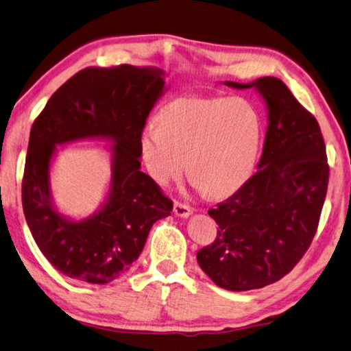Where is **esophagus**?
<instances>
[{
	"label": "esophagus",
	"instance_id": "34e87169",
	"mask_svg": "<svg viewBox=\"0 0 351 351\" xmlns=\"http://www.w3.org/2000/svg\"><path fill=\"white\" fill-rule=\"evenodd\" d=\"M174 214L177 217H180V219H188L189 216H191L193 214V210L189 206H186V205H183V204H180V202H176L174 204Z\"/></svg>",
	"mask_w": 351,
	"mask_h": 351
}]
</instances>
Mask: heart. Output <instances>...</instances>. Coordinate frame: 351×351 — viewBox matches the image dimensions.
<instances>
[{"label": "heart", "instance_id": "obj_1", "mask_svg": "<svg viewBox=\"0 0 351 351\" xmlns=\"http://www.w3.org/2000/svg\"><path fill=\"white\" fill-rule=\"evenodd\" d=\"M147 123L140 152L158 185H169L186 168L211 197L241 188L253 172L262 137L257 110L243 98L180 97Z\"/></svg>", "mask_w": 351, "mask_h": 351}]
</instances>
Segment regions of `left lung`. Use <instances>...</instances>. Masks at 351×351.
<instances>
[{"instance_id":"left-lung-1","label":"left lung","mask_w":351,"mask_h":351,"mask_svg":"<svg viewBox=\"0 0 351 351\" xmlns=\"http://www.w3.org/2000/svg\"><path fill=\"white\" fill-rule=\"evenodd\" d=\"M267 109L257 172L208 211L219 225L214 243L197 253L200 268L220 288L247 291L290 273L308 250L328 186V163L317 121L274 77L251 83Z\"/></svg>"}]
</instances>
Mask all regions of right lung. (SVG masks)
I'll use <instances>...</instances> for the list:
<instances>
[{"mask_svg": "<svg viewBox=\"0 0 351 351\" xmlns=\"http://www.w3.org/2000/svg\"><path fill=\"white\" fill-rule=\"evenodd\" d=\"M165 75L154 66L88 67L49 98L30 129L24 216L41 253L67 278L112 282L138 259L152 225L171 216L172 202L140 171L141 131L165 94ZM90 139L111 143V182L99 210L75 219L54 204L50 169L58 145Z\"/></svg>", "mask_w": 351, "mask_h": 351, "instance_id": "right-lung-1", "label": "right lung"}]
</instances>
